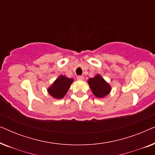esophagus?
<instances>
[{
  "instance_id": "obj_1",
  "label": "esophagus",
  "mask_w": 155,
  "mask_h": 155,
  "mask_svg": "<svg viewBox=\"0 0 155 155\" xmlns=\"http://www.w3.org/2000/svg\"><path fill=\"white\" fill-rule=\"evenodd\" d=\"M83 78H84V77L82 75H79V76H78V77H77V80H83Z\"/></svg>"
}]
</instances>
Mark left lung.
Segmentation results:
<instances>
[{"instance_id": "left-lung-1", "label": "left lung", "mask_w": 155, "mask_h": 155, "mask_svg": "<svg viewBox=\"0 0 155 155\" xmlns=\"http://www.w3.org/2000/svg\"><path fill=\"white\" fill-rule=\"evenodd\" d=\"M88 84L94 95L97 98H103L111 92V87L100 75L88 80Z\"/></svg>"}]
</instances>
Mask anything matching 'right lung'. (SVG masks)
Listing matches in <instances>:
<instances>
[{
	"instance_id": "1",
	"label": "right lung",
	"mask_w": 155,
	"mask_h": 155,
	"mask_svg": "<svg viewBox=\"0 0 155 155\" xmlns=\"http://www.w3.org/2000/svg\"><path fill=\"white\" fill-rule=\"evenodd\" d=\"M73 82V78H68L65 75H60L48 88V94L54 98L62 99L66 94Z\"/></svg>"
}]
</instances>
